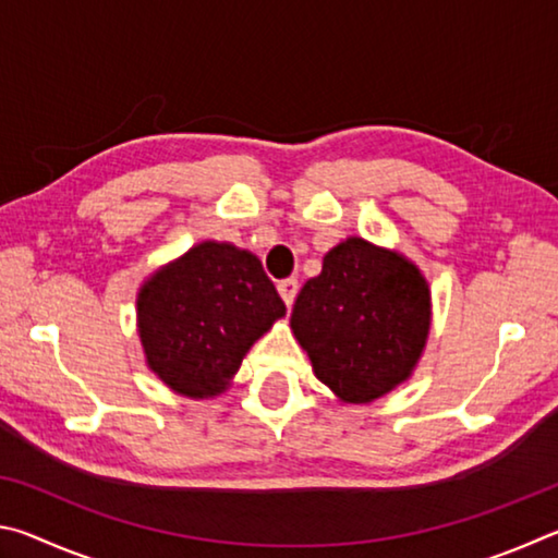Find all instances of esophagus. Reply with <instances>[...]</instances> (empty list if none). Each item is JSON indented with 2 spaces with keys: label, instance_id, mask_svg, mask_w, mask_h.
Returning <instances> with one entry per match:
<instances>
[{
  "label": "esophagus",
  "instance_id": "34e87169",
  "mask_svg": "<svg viewBox=\"0 0 558 558\" xmlns=\"http://www.w3.org/2000/svg\"><path fill=\"white\" fill-rule=\"evenodd\" d=\"M278 292H280L282 302H286V305L290 307L292 302H295V295H298V280H295V278L280 280V282H278Z\"/></svg>",
  "mask_w": 558,
  "mask_h": 558
}]
</instances>
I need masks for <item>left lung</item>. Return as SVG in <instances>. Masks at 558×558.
I'll return each instance as SVG.
<instances>
[{
    "instance_id": "8db88e82",
    "label": "left lung",
    "mask_w": 558,
    "mask_h": 558,
    "mask_svg": "<svg viewBox=\"0 0 558 558\" xmlns=\"http://www.w3.org/2000/svg\"><path fill=\"white\" fill-rule=\"evenodd\" d=\"M290 327L339 399L374 401L418 362L430 327L428 286L399 253L347 239L302 286Z\"/></svg>"
}]
</instances>
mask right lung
I'll return each instance as SVG.
<instances>
[{
	"label": "right lung",
	"instance_id": "1",
	"mask_svg": "<svg viewBox=\"0 0 558 558\" xmlns=\"http://www.w3.org/2000/svg\"><path fill=\"white\" fill-rule=\"evenodd\" d=\"M282 315L286 302L260 260L214 241L155 272L137 300L147 364L192 399L221 393L251 344Z\"/></svg>",
	"mask_w": 558,
	"mask_h": 558
}]
</instances>
